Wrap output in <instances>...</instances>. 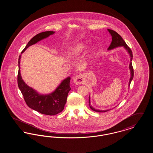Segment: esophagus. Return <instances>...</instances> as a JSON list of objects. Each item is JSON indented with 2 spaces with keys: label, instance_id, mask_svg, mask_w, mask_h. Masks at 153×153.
<instances>
[{
  "label": "esophagus",
  "instance_id": "obj_1",
  "mask_svg": "<svg viewBox=\"0 0 153 153\" xmlns=\"http://www.w3.org/2000/svg\"><path fill=\"white\" fill-rule=\"evenodd\" d=\"M73 82L76 85H79L81 84L84 81V78L82 75L79 74L76 76H74L73 79Z\"/></svg>",
  "mask_w": 153,
  "mask_h": 153
}]
</instances>
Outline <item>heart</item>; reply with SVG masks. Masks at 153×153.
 Segmentation results:
<instances>
[{
	"label": "heart",
	"mask_w": 153,
	"mask_h": 153,
	"mask_svg": "<svg viewBox=\"0 0 153 153\" xmlns=\"http://www.w3.org/2000/svg\"><path fill=\"white\" fill-rule=\"evenodd\" d=\"M87 48V45L84 42H80L71 47L68 51V54L71 57H74L82 54Z\"/></svg>",
	"instance_id": "heart-1"
}]
</instances>
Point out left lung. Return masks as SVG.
Masks as SVG:
<instances>
[{
  "mask_svg": "<svg viewBox=\"0 0 153 153\" xmlns=\"http://www.w3.org/2000/svg\"><path fill=\"white\" fill-rule=\"evenodd\" d=\"M112 36V42L111 43V45H109V48H108V51H111L112 50L117 47H121L123 46L124 48L127 51L128 53L129 54V56L130 57V65H129V69L130 71V78L129 80V83H128V87H130V85L131 84V81L133 79L134 77V69L132 66V53L131 51V49L126 44L125 41H124L123 39L122 38L118 33H117L116 31L112 30L107 29ZM89 105L91 109L96 112H107L111 109H106V110H100V109H97L93 107L91 104V100H90V96L89 97Z\"/></svg>",
  "mask_w": 153,
  "mask_h": 153,
  "instance_id": "left-lung-1",
  "label": "left lung"
}]
</instances>
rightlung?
<instances>
[{
	"label": "right lung",
	"mask_w": 153,
	"mask_h": 153,
	"mask_svg": "<svg viewBox=\"0 0 153 153\" xmlns=\"http://www.w3.org/2000/svg\"><path fill=\"white\" fill-rule=\"evenodd\" d=\"M55 33V31H48L36 34L32 38L25 49L21 52L22 54L29 46L45 39ZM21 55L18 59L19 71L18 74V85L23 96L27 105L30 108L34 109L41 114L48 115H55L61 112L66 102V99L70 87L71 77H68L62 80L56 89L49 94H39L36 90L27 85L22 79L20 70V61Z\"/></svg>",
	"instance_id": "obj_1"
}]
</instances>
